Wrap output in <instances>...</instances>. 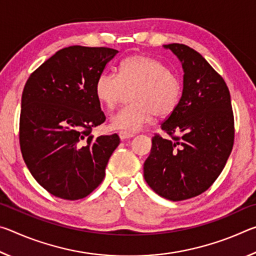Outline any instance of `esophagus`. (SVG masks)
<instances>
[{"label": "esophagus", "instance_id": "esophagus-1", "mask_svg": "<svg viewBox=\"0 0 256 256\" xmlns=\"http://www.w3.org/2000/svg\"><path fill=\"white\" fill-rule=\"evenodd\" d=\"M118 136H120V140H126V138H133L134 136V133H130V132H125V131H120L118 132Z\"/></svg>", "mask_w": 256, "mask_h": 256}]
</instances>
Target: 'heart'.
<instances>
[{"instance_id":"obj_1","label":"heart","mask_w":256,"mask_h":256,"mask_svg":"<svg viewBox=\"0 0 256 256\" xmlns=\"http://www.w3.org/2000/svg\"><path fill=\"white\" fill-rule=\"evenodd\" d=\"M130 92L131 104L110 118L112 128L136 132L151 122L154 114L166 116L174 112L182 94L180 78L162 62L136 54L120 63L118 74L102 72L94 84L98 102L114 110Z\"/></svg>"}]
</instances>
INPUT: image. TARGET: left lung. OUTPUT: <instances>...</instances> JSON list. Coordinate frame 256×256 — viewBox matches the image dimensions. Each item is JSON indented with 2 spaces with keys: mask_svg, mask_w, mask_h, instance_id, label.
I'll return each mask as SVG.
<instances>
[{
  "mask_svg": "<svg viewBox=\"0 0 256 256\" xmlns=\"http://www.w3.org/2000/svg\"><path fill=\"white\" fill-rule=\"evenodd\" d=\"M182 63L183 92L156 134L144 166V180L158 196L183 201L200 196L218 178L234 146L230 94L222 76L203 56L183 44L164 45Z\"/></svg>",
  "mask_w": 256,
  "mask_h": 256,
  "instance_id": "8db88e82",
  "label": "left lung"
}]
</instances>
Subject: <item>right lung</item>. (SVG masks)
I'll return each instance as SVG.
<instances>
[{"label":"right lung","instance_id":"right-lung-1","mask_svg":"<svg viewBox=\"0 0 256 256\" xmlns=\"http://www.w3.org/2000/svg\"><path fill=\"white\" fill-rule=\"evenodd\" d=\"M118 53L108 47H66L26 82L21 154L34 178L55 196L72 201L89 196L102 182L120 144L116 133L92 136V130L106 120L94 84Z\"/></svg>","mask_w":256,"mask_h":256}]
</instances>
